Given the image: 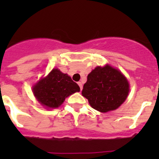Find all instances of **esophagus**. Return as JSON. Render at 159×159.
I'll use <instances>...</instances> for the list:
<instances>
[{
    "mask_svg": "<svg viewBox=\"0 0 159 159\" xmlns=\"http://www.w3.org/2000/svg\"><path fill=\"white\" fill-rule=\"evenodd\" d=\"M78 85H79V87H80V89H81V90H82V89H83L82 83H81V82H80V81H79V82H78Z\"/></svg>",
    "mask_w": 159,
    "mask_h": 159,
    "instance_id": "34e87169",
    "label": "esophagus"
}]
</instances>
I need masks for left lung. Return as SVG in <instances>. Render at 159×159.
Returning a JSON list of instances; mask_svg holds the SVG:
<instances>
[{
  "mask_svg": "<svg viewBox=\"0 0 159 159\" xmlns=\"http://www.w3.org/2000/svg\"><path fill=\"white\" fill-rule=\"evenodd\" d=\"M129 92L127 78L119 70L106 65L91 70L81 94L94 109L105 113L121 106Z\"/></svg>",
  "mask_w": 159,
  "mask_h": 159,
  "instance_id": "left-lung-1",
  "label": "left lung"
}]
</instances>
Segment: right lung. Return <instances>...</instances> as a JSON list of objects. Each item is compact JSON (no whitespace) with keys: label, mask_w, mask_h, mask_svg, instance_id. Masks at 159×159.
<instances>
[{"label":"right lung","mask_w":159,"mask_h":159,"mask_svg":"<svg viewBox=\"0 0 159 159\" xmlns=\"http://www.w3.org/2000/svg\"><path fill=\"white\" fill-rule=\"evenodd\" d=\"M32 91L41 105L47 108H57L67 97L79 92L80 88L67 74L54 68L45 78H41L33 86Z\"/></svg>","instance_id":"obj_1"}]
</instances>
